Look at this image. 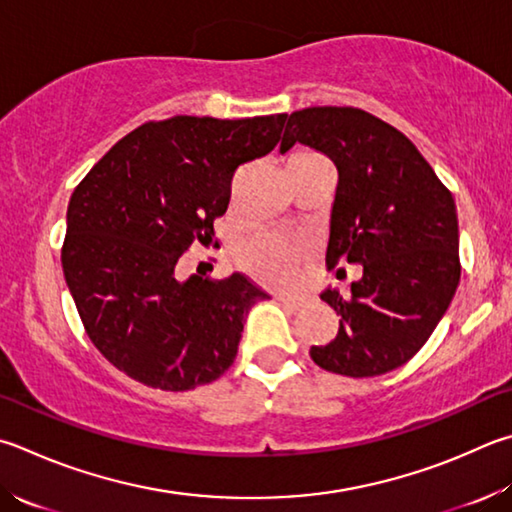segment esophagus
Returning a JSON list of instances; mask_svg holds the SVG:
<instances>
[{
  "instance_id": "1",
  "label": "esophagus",
  "mask_w": 512,
  "mask_h": 512,
  "mask_svg": "<svg viewBox=\"0 0 512 512\" xmlns=\"http://www.w3.org/2000/svg\"><path fill=\"white\" fill-rule=\"evenodd\" d=\"M277 302L288 306V309H302L304 306V300H300V297H291V295H277Z\"/></svg>"
}]
</instances>
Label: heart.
Wrapping results in <instances>:
<instances>
[{"label":"heart","mask_w":512,"mask_h":512,"mask_svg":"<svg viewBox=\"0 0 512 512\" xmlns=\"http://www.w3.org/2000/svg\"><path fill=\"white\" fill-rule=\"evenodd\" d=\"M327 165L313 152H297L286 167ZM309 259V244L304 239H288L273 232H259L246 239L237 250V262L257 282L275 288H288L300 282L302 264Z\"/></svg>","instance_id":"1"}]
</instances>
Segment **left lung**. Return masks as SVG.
<instances>
[{"instance_id": "left-lung-1", "label": "left lung", "mask_w": 512, "mask_h": 512, "mask_svg": "<svg viewBox=\"0 0 512 512\" xmlns=\"http://www.w3.org/2000/svg\"><path fill=\"white\" fill-rule=\"evenodd\" d=\"M295 143L327 154L338 170L327 266L362 264L347 297L331 288L320 295L340 329L309 353L331 374H387L416 356L459 286L454 197L410 138L362 109L293 111L280 152Z\"/></svg>"}]
</instances>
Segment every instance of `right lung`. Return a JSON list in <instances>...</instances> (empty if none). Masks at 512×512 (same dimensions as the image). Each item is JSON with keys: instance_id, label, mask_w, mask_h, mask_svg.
<instances>
[{"instance_id": "right-lung-1", "label": "right lung", "mask_w": 512, "mask_h": 512, "mask_svg": "<svg viewBox=\"0 0 512 512\" xmlns=\"http://www.w3.org/2000/svg\"><path fill=\"white\" fill-rule=\"evenodd\" d=\"M286 114L150 120L120 138L71 194L62 271L94 347L163 392L217 380L237 356L246 275L176 277L194 241L215 239L239 165L280 143Z\"/></svg>"}]
</instances>
